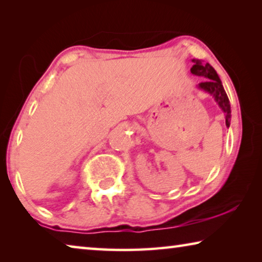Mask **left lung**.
Returning <instances> with one entry per match:
<instances>
[{"instance_id": "left-lung-1", "label": "left lung", "mask_w": 262, "mask_h": 262, "mask_svg": "<svg viewBox=\"0 0 262 262\" xmlns=\"http://www.w3.org/2000/svg\"><path fill=\"white\" fill-rule=\"evenodd\" d=\"M190 73L206 78L205 82H201L199 84V88L203 89V90L214 96V98L219 103L220 107L223 110L225 114V125L229 127L230 119H231L230 101L227 94H225L224 88L222 85V82L219 75L216 73V70L209 63H203L201 60H194V64L190 68Z\"/></svg>"}]
</instances>
